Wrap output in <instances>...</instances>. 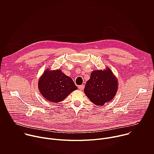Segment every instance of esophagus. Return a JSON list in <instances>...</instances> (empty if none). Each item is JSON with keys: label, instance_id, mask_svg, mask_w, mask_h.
I'll return each instance as SVG.
<instances>
[{"label": "esophagus", "instance_id": "34e87169", "mask_svg": "<svg viewBox=\"0 0 154 154\" xmlns=\"http://www.w3.org/2000/svg\"><path fill=\"white\" fill-rule=\"evenodd\" d=\"M79 89L80 90H83V89H84V85H80V86H79Z\"/></svg>", "mask_w": 154, "mask_h": 154}]
</instances>
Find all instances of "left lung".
<instances>
[{
  "mask_svg": "<svg viewBox=\"0 0 154 154\" xmlns=\"http://www.w3.org/2000/svg\"><path fill=\"white\" fill-rule=\"evenodd\" d=\"M116 77L111 69L96 70L91 72L90 79L86 83L84 92L94 104L103 105L112 100L118 88Z\"/></svg>",
  "mask_w": 154,
  "mask_h": 154,
  "instance_id": "left-lung-1",
  "label": "left lung"
}]
</instances>
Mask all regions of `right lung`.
Masks as SVG:
<instances>
[{
	"mask_svg": "<svg viewBox=\"0 0 154 154\" xmlns=\"http://www.w3.org/2000/svg\"><path fill=\"white\" fill-rule=\"evenodd\" d=\"M38 88L46 100L57 103L76 90L77 87L72 79L66 75L61 70L46 69L39 80Z\"/></svg>",
	"mask_w": 154,
	"mask_h": 154,
	"instance_id": "obj_1",
	"label": "right lung"
}]
</instances>
